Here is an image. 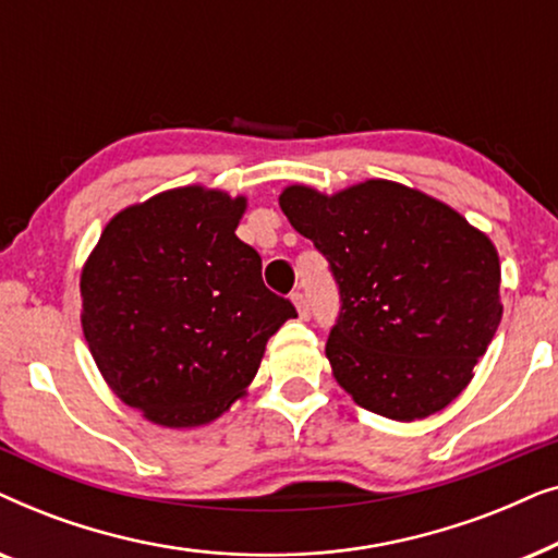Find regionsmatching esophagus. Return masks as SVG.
Here are the masks:
<instances>
[{
    "label": "esophagus",
    "mask_w": 558,
    "mask_h": 558,
    "mask_svg": "<svg viewBox=\"0 0 558 558\" xmlns=\"http://www.w3.org/2000/svg\"><path fill=\"white\" fill-rule=\"evenodd\" d=\"M292 302H294V307H296V315H300V319H310V300H307V294H302V292H294L292 294Z\"/></svg>",
    "instance_id": "1"
}]
</instances>
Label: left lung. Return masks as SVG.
<instances>
[{"label": "left lung", "mask_w": 558, "mask_h": 558, "mask_svg": "<svg viewBox=\"0 0 558 558\" xmlns=\"http://www.w3.org/2000/svg\"><path fill=\"white\" fill-rule=\"evenodd\" d=\"M279 205L340 289L325 345L335 380L357 407L396 422L452 403L502 317L493 241L449 205L391 180L335 195L292 185Z\"/></svg>", "instance_id": "8db88e82"}]
</instances>
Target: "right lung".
Segmentation results:
<instances>
[{
    "mask_svg": "<svg viewBox=\"0 0 558 558\" xmlns=\"http://www.w3.org/2000/svg\"><path fill=\"white\" fill-rule=\"evenodd\" d=\"M246 197L187 185L117 213L81 274V325L106 384L149 422L218 418L296 317L235 235Z\"/></svg>",
    "mask_w": 558,
    "mask_h": 558,
    "instance_id": "1",
    "label": "right lung"
}]
</instances>
